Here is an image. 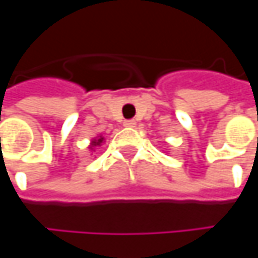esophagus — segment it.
<instances>
[{"instance_id": "obj_1", "label": "esophagus", "mask_w": 258, "mask_h": 258, "mask_svg": "<svg viewBox=\"0 0 258 258\" xmlns=\"http://www.w3.org/2000/svg\"><path fill=\"white\" fill-rule=\"evenodd\" d=\"M123 124L126 127H134L135 124H136V120H134V119H132V120H124Z\"/></svg>"}]
</instances>
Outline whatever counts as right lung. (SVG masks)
<instances>
[{
    "instance_id": "1",
    "label": "right lung",
    "mask_w": 258,
    "mask_h": 258,
    "mask_svg": "<svg viewBox=\"0 0 258 258\" xmlns=\"http://www.w3.org/2000/svg\"><path fill=\"white\" fill-rule=\"evenodd\" d=\"M103 142H104L103 136H96L94 139H92V142H90V145H89V149H90V151H94V148H96V146H100Z\"/></svg>"
}]
</instances>
